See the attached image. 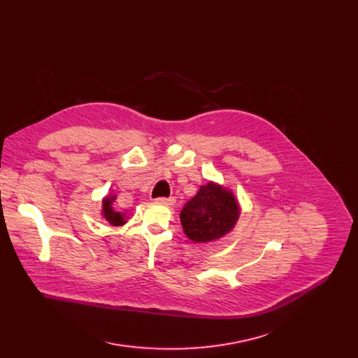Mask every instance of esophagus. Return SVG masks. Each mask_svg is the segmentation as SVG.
<instances>
[{"instance_id": "esophagus-1", "label": "esophagus", "mask_w": 358, "mask_h": 358, "mask_svg": "<svg viewBox=\"0 0 358 358\" xmlns=\"http://www.w3.org/2000/svg\"><path fill=\"white\" fill-rule=\"evenodd\" d=\"M159 203H163V206H169V207H173L176 206V198L174 196H170V198H164V196H160L156 199Z\"/></svg>"}]
</instances>
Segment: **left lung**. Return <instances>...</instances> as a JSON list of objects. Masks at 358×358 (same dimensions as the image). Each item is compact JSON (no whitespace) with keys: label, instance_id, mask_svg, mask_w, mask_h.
<instances>
[{"label":"left lung","instance_id":"1","mask_svg":"<svg viewBox=\"0 0 358 358\" xmlns=\"http://www.w3.org/2000/svg\"><path fill=\"white\" fill-rule=\"evenodd\" d=\"M241 214L234 192L213 181L201 185L181 211L184 234L194 243H207L232 231Z\"/></svg>","mask_w":358,"mask_h":358}]
</instances>
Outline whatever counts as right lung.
Wrapping results in <instances>:
<instances>
[{"label":"right lung","mask_w":358,"mask_h":358,"mask_svg":"<svg viewBox=\"0 0 358 358\" xmlns=\"http://www.w3.org/2000/svg\"><path fill=\"white\" fill-rule=\"evenodd\" d=\"M115 199H116L115 195H112V196L108 195V196L103 198V202H101V203H103V206H101V215L105 217V220H106L112 227H122V225L126 224L127 217H126V214H123V213L115 211V208L112 207Z\"/></svg>","instance_id":"obj_1"}]
</instances>
